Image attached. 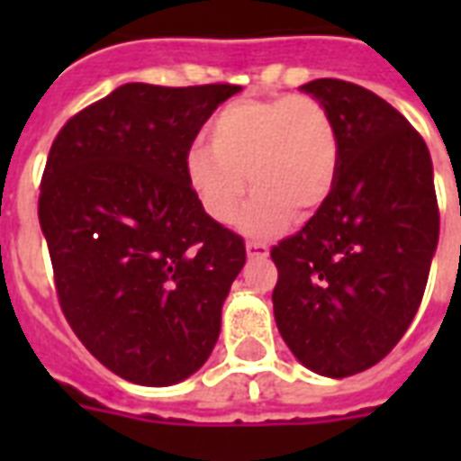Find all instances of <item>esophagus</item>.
<instances>
[{
	"label": "esophagus",
	"mask_w": 461,
	"mask_h": 461,
	"mask_svg": "<svg viewBox=\"0 0 461 461\" xmlns=\"http://www.w3.org/2000/svg\"><path fill=\"white\" fill-rule=\"evenodd\" d=\"M246 253H249V258H267L270 249L258 241H246Z\"/></svg>",
	"instance_id": "1"
}]
</instances>
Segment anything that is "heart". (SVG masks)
<instances>
[{
    "label": "heart",
    "instance_id": "heart-1",
    "mask_svg": "<svg viewBox=\"0 0 461 461\" xmlns=\"http://www.w3.org/2000/svg\"><path fill=\"white\" fill-rule=\"evenodd\" d=\"M184 172L205 215L220 224L237 217L249 173L256 191L239 224L251 237H275L296 210L313 215L330 201L339 174L335 119L308 95L237 100L210 122V146L188 148Z\"/></svg>",
    "mask_w": 461,
    "mask_h": 461
}]
</instances>
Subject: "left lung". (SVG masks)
<instances>
[{
    "label": "left lung",
    "mask_w": 461,
    "mask_h": 461,
    "mask_svg": "<svg viewBox=\"0 0 461 461\" xmlns=\"http://www.w3.org/2000/svg\"><path fill=\"white\" fill-rule=\"evenodd\" d=\"M335 119L339 174L330 201L275 246V322L308 371L347 378L387 357L414 321L438 215L433 162L414 126L371 90L302 86Z\"/></svg>",
    "instance_id": "left-lung-1"
}]
</instances>
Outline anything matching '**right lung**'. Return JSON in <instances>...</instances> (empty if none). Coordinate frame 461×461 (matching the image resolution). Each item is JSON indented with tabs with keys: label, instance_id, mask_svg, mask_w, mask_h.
I'll use <instances>...</instances> for the list:
<instances>
[{
	"label": "right lung",
	"instance_id": "obj_1",
	"mask_svg": "<svg viewBox=\"0 0 461 461\" xmlns=\"http://www.w3.org/2000/svg\"><path fill=\"white\" fill-rule=\"evenodd\" d=\"M239 90L124 83L52 143L38 215L61 311L86 349L129 383L186 380L220 337L246 246L205 215L184 158Z\"/></svg>",
	"mask_w": 461,
	"mask_h": 461
}]
</instances>
